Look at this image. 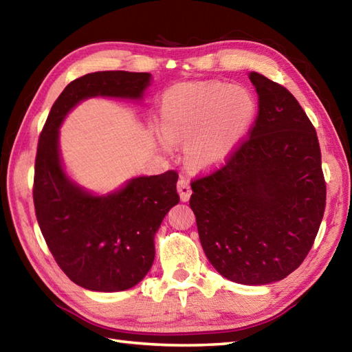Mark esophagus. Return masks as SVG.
<instances>
[{
	"label": "esophagus",
	"mask_w": 352,
	"mask_h": 352,
	"mask_svg": "<svg viewBox=\"0 0 352 352\" xmlns=\"http://www.w3.org/2000/svg\"><path fill=\"white\" fill-rule=\"evenodd\" d=\"M177 190H178V193H179V198H182V201H189V198H190V195H192V187H190V183H189V179H186V178H179L178 179V183H177Z\"/></svg>",
	"instance_id": "34e87169"
}]
</instances>
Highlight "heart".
<instances>
[{
    "mask_svg": "<svg viewBox=\"0 0 352 352\" xmlns=\"http://www.w3.org/2000/svg\"><path fill=\"white\" fill-rule=\"evenodd\" d=\"M255 97L226 82L186 84L162 106V130L170 144H187V156L207 168L223 162L255 117Z\"/></svg>",
    "mask_w": 352,
    "mask_h": 352,
    "instance_id": "heart-1",
    "label": "heart"
}]
</instances>
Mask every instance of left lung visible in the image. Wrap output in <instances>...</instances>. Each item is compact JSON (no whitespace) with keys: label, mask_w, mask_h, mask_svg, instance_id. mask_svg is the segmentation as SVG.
<instances>
[{"label":"left lung","mask_w":352,"mask_h":352,"mask_svg":"<svg viewBox=\"0 0 352 352\" xmlns=\"http://www.w3.org/2000/svg\"><path fill=\"white\" fill-rule=\"evenodd\" d=\"M249 136L190 183L208 261L226 279L265 285L297 270L320 230L327 187L316 130L287 88L259 73Z\"/></svg>","instance_id":"obj_1"}]
</instances>
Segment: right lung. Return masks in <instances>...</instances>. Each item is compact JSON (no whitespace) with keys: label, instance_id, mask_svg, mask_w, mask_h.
<instances>
[{"label":"right lung","instance_id":"1","mask_svg":"<svg viewBox=\"0 0 352 352\" xmlns=\"http://www.w3.org/2000/svg\"><path fill=\"white\" fill-rule=\"evenodd\" d=\"M150 73L96 72L64 88L38 136L36 217L54 259L72 282L91 291H124L141 282L154 261V234L178 204L177 170L130 179L120 192L93 196L61 168L58 127L67 112L93 96L139 99Z\"/></svg>","mask_w":352,"mask_h":352}]
</instances>
